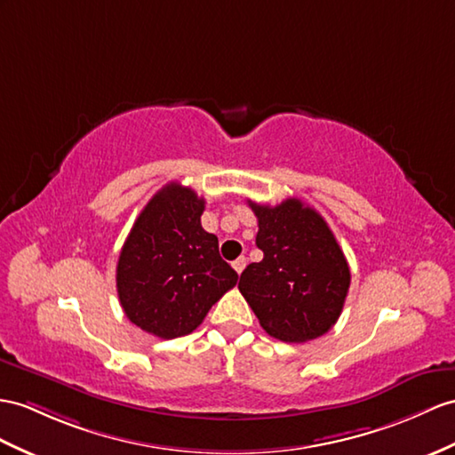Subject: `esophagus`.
I'll return each instance as SVG.
<instances>
[{
  "label": "esophagus",
  "mask_w": 455,
  "mask_h": 455,
  "mask_svg": "<svg viewBox=\"0 0 455 455\" xmlns=\"http://www.w3.org/2000/svg\"><path fill=\"white\" fill-rule=\"evenodd\" d=\"M231 266H234V270H235L237 274H241L243 270H245V266H247V259H245V257H239L237 260H234V264H231Z\"/></svg>",
  "instance_id": "esophagus-1"
}]
</instances>
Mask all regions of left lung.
Listing matches in <instances>:
<instances>
[{
	"label": "left lung",
	"mask_w": 455,
	"mask_h": 455,
	"mask_svg": "<svg viewBox=\"0 0 455 455\" xmlns=\"http://www.w3.org/2000/svg\"><path fill=\"white\" fill-rule=\"evenodd\" d=\"M259 220L260 262L241 274L239 291L266 334L311 341L336 324L349 291V266L331 229L299 198L268 206L249 201Z\"/></svg>",
	"instance_id": "obj_1"
}]
</instances>
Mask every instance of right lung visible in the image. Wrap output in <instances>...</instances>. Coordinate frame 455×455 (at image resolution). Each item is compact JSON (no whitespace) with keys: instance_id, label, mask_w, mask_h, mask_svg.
<instances>
[{"instance_id":"obj_1","label":"right lung","mask_w":455,"mask_h":455,"mask_svg":"<svg viewBox=\"0 0 455 455\" xmlns=\"http://www.w3.org/2000/svg\"><path fill=\"white\" fill-rule=\"evenodd\" d=\"M204 198L168 183L132 224L121 249L116 282L119 303L132 324L173 339L191 334L237 272L220 257L218 237L201 226Z\"/></svg>"}]
</instances>
